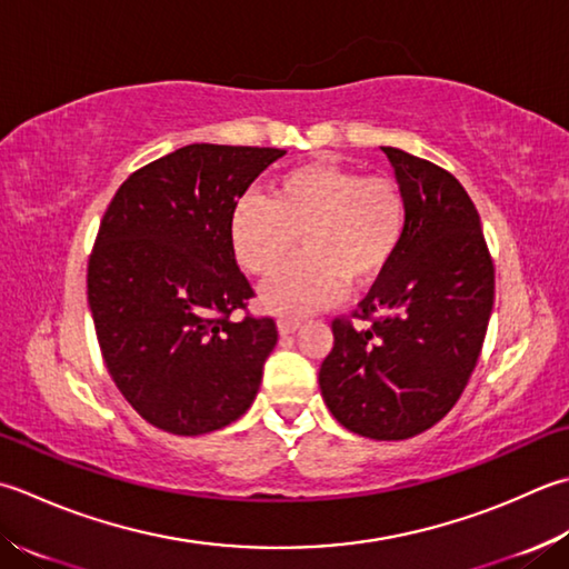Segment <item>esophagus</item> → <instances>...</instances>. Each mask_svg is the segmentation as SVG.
<instances>
[{"label": "esophagus", "mask_w": 569, "mask_h": 569, "mask_svg": "<svg viewBox=\"0 0 569 569\" xmlns=\"http://www.w3.org/2000/svg\"><path fill=\"white\" fill-rule=\"evenodd\" d=\"M298 328H300L298 318H281V320H278V332H281V336H291V332H296Z\"/></svg>", "instance_id": "34e87169"}]
</instances>
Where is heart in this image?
Wrapping results in <instances>:
<instances>
[{
    "instance_id": "heart-1",
    "label": "heart",
    "mask_w": 569,
    "mask_h": 569,
    "mask_svg": "<svg viewBox=\"0 0 569 569\" xmlns=\"http://www.w3.org/2000/svg\"><path fill=\"white\" fill-rule=\"evenodd\" d=\"M407 194L395 177L338 162L293 167L269 184V199L243 194L231 209L229 243L239 266L271 278L300 247L303 259L266 288L263 306L306 316L338 300L348 281L375 283L407 233Z\"/></svg>"
}]
</instances>
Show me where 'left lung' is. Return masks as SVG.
<instances>
[{"label":"left lung","mask_w":569,"mask_h":569,"mask_svg":"<svg viewBox=\"0 0 569 569\" xmlns=\"http://www.w3.org/2000/svg\"><path fill=\"white\" fill-rule=\"evenodd\" d=\"M382 150L407 194V233L358 310L332 320L318 382L345 429L399 441L459 402L483 348L496 271L461 182L405 150ZM352 317L368 328L352 327Z\"/></svg>","instance_id":"obj_1"}]
</instances>
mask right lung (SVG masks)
I'll return each mask as SVG.
<instances>
[{
    "mask_svg": "<svg viewBox=\"0 0 569 569\" xmlns=\"http://www.w3.org/2000/svg\"><path fill=\"white\" fill-rule=\"evenodd\" d=\"M283 154L184 144L132 172L100 219L88 259L100 355L152 427L177 437L217 431L259 392L278 328L249 313L256 293L231 251L229 217Z\"/></svg>",
    "mask_w": 569,
    "mask_h": 569,
    "instance_id": "obj_1",
    "label": "right lung"
}]
</instances>
